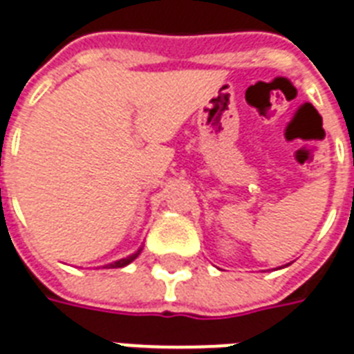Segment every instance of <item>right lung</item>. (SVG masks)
I'll use <instances>...</instances> for the list:
<instances>
[{
  "mask_svg": "<svg viewBox=\"0 0 354 354\" xmlns=\"http://www.w3.org/2000/svg\"><path fill=\"white\" fill-rule=\"evenodd\" d=\"M141 252V249H139L136 254H131V257H128V259H122V260H118V262H115V264H109L107 268H124V266H128L131 262V260H136L138 259V254Z\"/></svg>",
  "mask_w": 354,
  "mask_h": 354,
  "instance_id": "add662e5",
  "label": "right lung"
}]
</instances>
